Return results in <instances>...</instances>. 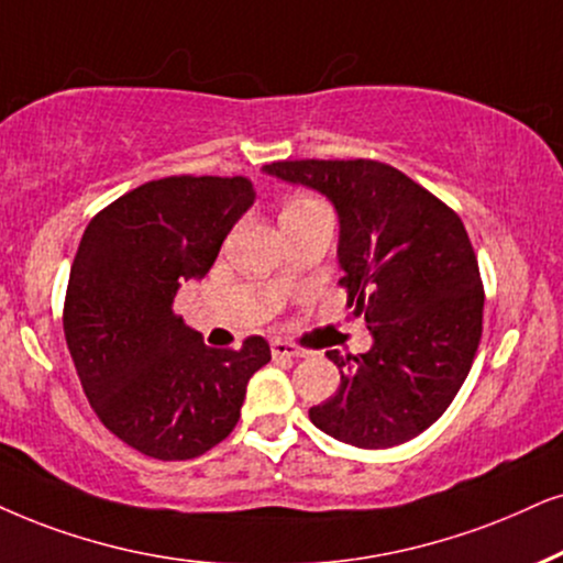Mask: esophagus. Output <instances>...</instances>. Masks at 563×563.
Listing matches in <instances>:
<instances>
[{"label":"esophagus","instance_id":"1","mask_svg":"<svg viewBox=\"0 0 563 563\" xmlns=\"http://www.w3.org/2000/svg\"><path fill=\"white\" fill-rule=\"evenodd\" d=\"M269 351H273L275 358H301L303 355V351L296 343H290V340H280V338L269 343Z\"/></svg>","mask_w":563,"mask_h":563}]
</instances>
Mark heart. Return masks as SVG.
Wrapping results in <instances>:
<instances>
[{"mask_svg":"<svg viewBox=\"0 0 563 563\" xmlns=\"http://www.w3.org/2000/svg\"><path fill=\"white\" fill-rule=\"evenodd\" d=\"M322 210H327V205L319 197L296 195V197H290L286 205H283L280 223H288V220H298L306 216H314V212H322Z\"/></svg>","mask_w":563,"mask_h":563,"instance_id":"1","label":"heart"}]
</instances>
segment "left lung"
Masks as SVG:
<instances>
[{"label": "left lung", "mask_w": 563, "mask_h": 563, "mask_svg": "<svg viewBox=\"0 0 563 563\" xmlns=\"http://www.w3.org/2000/svg\"><path fill=\"white\" fill-rule=\"evenodd\" d=\"M267 174L322 191L340 216V286L368 353L327 351L340 387L311 423L358 450L416 439L450 408L483 332V283L465 225L450 205L387 163L275 161Z\"/></svg>", "instance_id": "left-lung-1"}]
</instances>
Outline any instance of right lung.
<instances>
[{"mask_svg":"<svg viewBox=\"0 0 563 563\" xmlns=\"http://www.w3.org/2000/svg\"><path fill=\"white\" fill-rule=\"evenodd\" d=\"M257 199L246 176H166L113 199L77 246L64 338L98 421L155 460H191L236 429L246 384L273 355L252 334L210 347L174 311Z\"/></svg>","mask_w":563,"mask_h":563,"instance_id":"right-lung-1","label":"right lung"}]
</instances>
